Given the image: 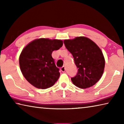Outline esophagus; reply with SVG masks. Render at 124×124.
I'll return each instance as SVG.
<instances>
[{
	"instance_id": "obj_1",
	"label": "esophagus",
	"mask_w": 124,
	"mask_h": 124,
	"mask_svg": "<svg viewBox=\"0 0 124 124\" xmlns=\"http://www.w3.org/2000/svg\"><path fill=\"white\" fill-rule=\"evenodd\" d=\"M61 70L63 72H65V70H66V68H65V66H63L62 67H61Z\"/></svg>"
}]
</instances>
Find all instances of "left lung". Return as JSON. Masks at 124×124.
<instances>
[{"mask_svg": "<svg viewBox=\"0 0 124 124\" xmlns=\"http://www.w3.org/2000/svg\"><path fill=\"white\" fill-rule=\"evenodd\" d=\"M64 44L72 54L78 68L76 76L71 78L73 84L81 89L95 85L101 78L105 66L104 57L100 48L85 37L64 40Z\"/></svg>", "mask_w": 124, "mask_h": 124, "instance_id": "left-lung-1", "label": "left lung"}]
</instances>
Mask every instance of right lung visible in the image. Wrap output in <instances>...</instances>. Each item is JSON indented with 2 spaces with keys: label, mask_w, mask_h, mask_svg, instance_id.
<instances>
[{
  "label": "right lung",
  "mask_w": 124,
  "mask_h": 124,
  "mask_svg": "<svg viewBox=\"0 0 124 124\" xmlns=\"http://www.w3.org/2000/svg\"><path fill=\"white\" fill-rule=\"evenodd\" d=\"M62 45L61 40L39 38L30 42L22 50L19 57L20 70L33 86L47 89L57 81L60 75L59 69L51 54Z\"/></svg>",
  "instance_id": "right-lung-1"
}]
</instances>
